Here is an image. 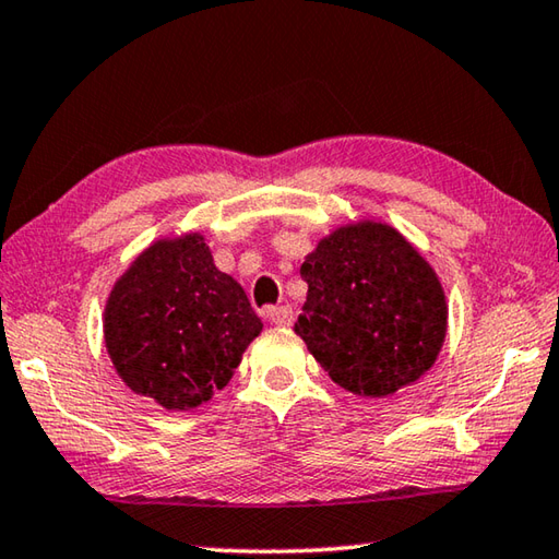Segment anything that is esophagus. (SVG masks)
<instances>
[{
	"label": "esophagus",
	"instance_id": "obj_1",
	"mask_svg": "<svg viewBox=\"0 0 559 559\" xmlns=\"http://www.w3.org/2000/svg\"><path fill=\"white\" fill-rule=\"evenodd\" d=\"M266 318L271 320L273 325L288 328L296 316H293V308L290 306H271V308H266Z\"/></svg>",
	"mask_w": 559,
	"mask_h": 559
}]
</instances>
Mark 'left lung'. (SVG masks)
<instances>
[{"label": "left lung", "instance_id": "1", "mask_svg": "<svg viewBox=\"0 0 559 559\" xmlns=\"http://www.w3.org/2000/svg\"><path fill=\"white\" fill-rule=\"evenodd\" d=\"M308 298L296 333L343 390L386 396L431 370L447 337L437 273L380 222L340 226L302 261Z\"/></svg>", "mask_w": 559, "mask_h": 559}]
</instances>
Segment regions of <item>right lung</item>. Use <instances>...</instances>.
Returning <instances> with one entry per match:
<instances>
[{
  "label": "right lung",
  "instance_id": "add662e5",
  "mask_svg": "<svg viewBox=\"0 0 559 559\" xmlns=\"http://www.w3.org/2000/svg\"><path fill=\"white\" fill-rule=\"evenodd\" d=\"M261 328L243 288L214 266L200 234L140 253L112 286L103 318L120 380L173 412L224 390Z\"/></svg>",
  "mask_w": 559,
  "mask_h": 559
}]
</instances>
